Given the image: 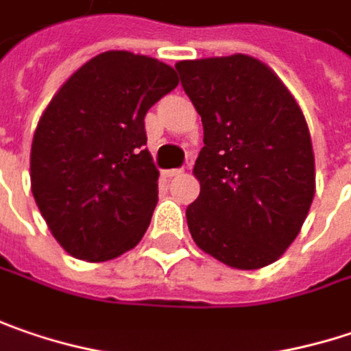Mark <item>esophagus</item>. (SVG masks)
Masks as SVG:
<instances>
[{"label": "esophagus", "mask_w": 351, "mask_h": 351, "mask_svg": "<svg viewBox=\"0 0 351 351\" xmlns=\"http://www.w3.org/2000/svg\"><path fill=\"white\" fill-rule=\"evenodd\" d=\"M180 175H182V169H169V171H165V176H167V178H173V176Z\"/></svg>", "instance_id": "1"}]
</instances>
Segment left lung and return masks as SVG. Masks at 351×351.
I'll list each match as a JSON object with an SVG mask.
<instances>
[{"label": "left lung", "instance_id": "8db88e82", "mask_svg": "<svg viewBox=\"0 0 351 351\" xmlns=\"http://www.w3.org/2000/svg\"><path fill=\"white\" fill-rule=\"evenodd\" d=\"M202 119L200 195L186 208L196 246L226 266L278 260L308 217L316 175L306 119L270 67L248 55L178 61Z\"/></svg>", "mask_w": 351, "mask_h": 351}]
</instances>
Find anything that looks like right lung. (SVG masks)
<instances>
[{
    "label": "right lung",
    "mask_w": 351,
    "mask_h": 351,
    "mask_svg": "<svg viewBox=\"0 0 351 351\" xmlns=\"http://www.w3.org/2000/svg\"><path fill=\"white\" fill-rule=\"evenodd\" d=\"M178 85L153 57L107 51L87 61L41 114L32 191L57 242L79 260L121 256L147 232L158 171L145 114Z\"/></svg>",
    "instance_id": "add662e5"
}]
</instances>
